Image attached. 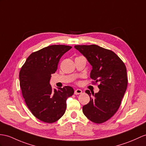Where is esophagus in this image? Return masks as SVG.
Returning <instances> with one entry per match:
<instances>
[{
  "instance_id": "esophagus-1",
  "label": "esophagus",
  "mask_w": 146,
  "mask_h": 146,
  "mask_svg": "<svg viewBox=\"0 0 146 146\" xmlns=\"http://www.w3.org/2000/svg\"><path fill=\"white\" fill-rule=\"evenodd\" d=\"M82 93V90L81 89H79V88H77V89H76L75 90V92H74V94L75 95H79Z\"/></svg>"
}]
</instances>
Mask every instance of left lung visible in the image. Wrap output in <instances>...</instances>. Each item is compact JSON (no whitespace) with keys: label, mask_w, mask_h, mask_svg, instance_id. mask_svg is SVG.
<instances>
[{"label":"left lung","mask_w":146,"mask_h":146,"mask_svg":"<svg viewBox=\"0 0 146 146\" xmlns=\"http://www.w3.org/2000/svg\"><path fill=\"white\" fill-rule=\"evenodd\" d=\"M77 50L92 66L90 77L100 82L98 92H85L90 96L88 104L83 106L85 116L92 122L102 123L115 115L121 105L127 85L126 67L114 52L95 44L76 45Z\"/></svg>","instance_id":"left-lung-1"}]
</instances>
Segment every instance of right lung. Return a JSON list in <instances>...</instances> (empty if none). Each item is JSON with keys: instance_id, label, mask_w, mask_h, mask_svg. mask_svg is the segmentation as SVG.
I'll return each instance as SVG.
<instances>
[{"instance_id": "obj_1", "label": "right lung", "mask_w": 146, "mask_h": 146, "mask_svg": "<svg viewBox=\"0 0 146 146\" xmlns=\"http://www.w3.org/2000/svg\"><path fill=\"white\" fill-rule=\"evenodd\" d=\"M72 48L51 45L28 56L19 74L20 85L28 108L36 118L52 123L64 114L66 100L74 94L70 86L52 89L50 79L63 54Z\"/></svg>"}]
</instances>
